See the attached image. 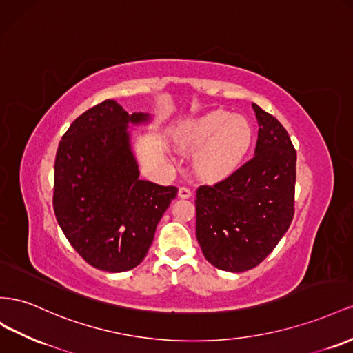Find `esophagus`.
<instances>
[{"mask_svg":"<svg viewBox=\"0 0 353 353\" xmlns=\"http://www.w3.org/2000/svg\"><path fill=\"white\" fill-rule=\"evenodd\" d=\"M178 196H179L181 199H188V197H192V190H190L188 187H179V190H178Z\"/></svg>","mask_w":353,"mask_h":353,"instance_id":"34e87169","label":"esophagus"}]
</instances>
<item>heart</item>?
I'll return each instance as SVG.
<instances>
[{"label": "heart", "instance_id": "obj_1", "mask_svg": "<svg viewBox=\"0 0 353 353\" xmlns=\"http://www.w3.org/2000/svg\"><path fill=\"white\" fill-rule=\"evenodd\" d=\"M178 144L198 150L194 169L206 179L225 178L242 165L252 144V128L245 117L216 110L184 123Z\"/></svg>", "mask_w": 353, "mask_h": 353}]
</instances>
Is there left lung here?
Segmentation results:
<instances>
[{
  "label": "left lung",
  "mask_w": 353,
  "mask_h": 353,
  "mask_svg": "<svg viewBox=\"0 0 353 353\" xmlns=\"http://www.w3.org/2000/svg\"><path fill=\"white\" fill-rule=\"evenodd\" d=\"M259 121L255 154L214 185L196 193V237L216 269H254L287 233L294 216L297 153L288 132L252 103Z\"/></svg>",
  "instance_id": "8db88e82"
}]
</instances>
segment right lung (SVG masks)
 I'll list each match as a JSON object with an SVG mask.
<instances>
[{
  "label": "right lung",
  "instance_id": "add662e5",
  "mask_svg": "<svg viewBox=\"0 0 353 353\" xmlns=\"http://www.w3.org/2000/svg\"><path fill=\"white\" fill-rule=\"evenodd\" d=\"M148 120L107 99L71 123L56 153V220L74 250L103 272H128L144 260L178 193L139 179L128 126Z\"/></svg>",
  "mask_w": 353,
  "mask_h": 353
}]
</instances>
